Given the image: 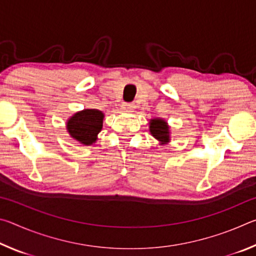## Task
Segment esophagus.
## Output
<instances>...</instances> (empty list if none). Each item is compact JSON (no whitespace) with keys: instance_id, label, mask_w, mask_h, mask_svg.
<instances>
[{"instance_id":"obj_1","label":"esophagus","mask_w":256,"mask_h":256,"mask_svg":"<svg viewBox=\"0 0 256 256\" xmlns=\"http://www.w3.org/2000/svg\"><path fill=\"white\" fill-rule=\"evenodd\" d=\"M134 108H136L134 104H123V110L125 112H133Z\"/></svg>"}]
</instances>
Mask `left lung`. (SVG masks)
<instances>
[{"label": "left lung", "mask_w": 256, "mask_h": 256, "mask_svg": "<svg viewBox=\"0 0 256 256\" xmlns=\"http://www.w3.org/2000/svg\"><path fill=\"white\" fill-rule=\"evenodd\" d=\"M149 130L152 136L160 142V144H166L170 142V126L167 122L162 118H152L150 120Z\"/></svg>", "instance_id": "1"}]
</instances>
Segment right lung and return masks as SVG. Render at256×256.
I'll return each mask as SVG.
<instances>
[{"instance_id":"1","label":"right lung","mask_w":256,"mask_h":256,"mask_svg":"<svg viewBox=\"0 0 256 256\" xmlns=\"http://www.w3.org/2000/svg\"><path fill=\"white\" fill-rule=\"evenodd\" d=\"M104 112L98 110H84L76 112L66 122V130L71 138L81 144L92 146L97 141L102 128Z\"/></svg>"}]
</instances>
